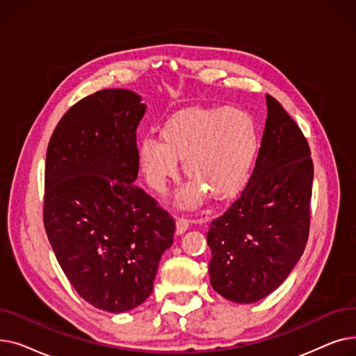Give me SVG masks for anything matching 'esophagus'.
<instances>
[{
    "mask_svg": "<svg viewBox=\"0 0 356 356\" xmlns=\"http://www.w3.org/2000/svg\"><path fill=\"white\" fill-rule=\"evenodd\" d=\"M189 225H191V222H189V219H186V218H179L177 219V222H176V232L177 234H184L186 231L189 229Z\"/></svg>",
    "mask_w": 356,
    "mask_h": 356,
    "instance_id": "obj_1",
    "label": "esophagus"
}]
</instances>
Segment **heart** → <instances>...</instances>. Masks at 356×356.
Instances as JSON below:
<instances>
[{"mask_svg":"<svg viewBox=\"0 0 356 356\" xmlns=\"http://www.w3.org/2000/svg\"><path fill=\"white\" fill-rule=\"evenodd\" d=\"M161 140L144 137L138 160L147 181L156 191L176 177L177 159L192 181L179 193L184 207H195L207 193L215 202L235 195L255 164L259 133L250 112L229 106H192L168 118Z\"/></svg>","mask_w":356,"mask_h":356,"instance_id":"1","label":"heart"}]
</instances>
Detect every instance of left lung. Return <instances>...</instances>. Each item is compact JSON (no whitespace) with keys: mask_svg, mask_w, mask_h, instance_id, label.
<instances>
[{"mask_svg":"<svg viewBox=\"0 0 356 356\" xmlns=\"http://www.w3.org/2000/svg\"><path fill=\"white\" fill-rule=\"evenodd\" d=\"M267 109L252 175L207 234L211 284L235 303H254L273 293L300 259L309 239L310 147L271 95Z\"/></svg>","mask_w":356,"mask_h":356,"instance_id":"8db88e82","label":"left lung"}]
</instances>
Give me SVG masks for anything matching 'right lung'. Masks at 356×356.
Segmentation results:
<instances>
[{"mask_svg":"<svg viewBox=\"0 0 356 356\" xmlns=\"http://www.w3.org/2000/svg\"><path fill=\"white\" fill-rule=\"evenodd\" d=\"M141 97L104 89L67 109L49 141L43 222L50 245L78 294L121 313L153 291L176 222L134 184Z\"/></svg>","mask_w":356,"mask_h":356,"instance_id":"right-lung-1","label":"right lung"}]
</instances>
